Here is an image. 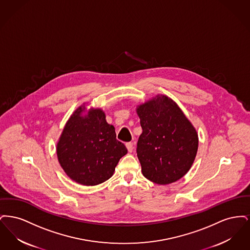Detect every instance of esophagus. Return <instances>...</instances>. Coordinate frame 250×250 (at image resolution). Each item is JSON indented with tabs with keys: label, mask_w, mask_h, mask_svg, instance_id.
<instances>
[{
	"label": "esophagus",
	"mask_w": 250,
	"mask_h": 250,
	"mask_svg": "<svg viewBox=\"0 0 250 250\" xmlns=\"http://www.w3.org/2000/svg\"><path fill=\"white\" fill-rule=\"evenodd\" d=\"M125 146H126V148H127V150H128V152H129V153H132V152H133V149H134V145H133V143H126Z\"/></svg>",
	"instance_id": "1"
}]
</instances>
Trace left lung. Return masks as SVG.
<instances>
[{
    "instance_id": "left-lung-1",
    "label": "left lung",
    "mask_w": 250,
    "mask_h": 250,
    "mask_svg": "<svg viewBox=\"0 0 250 250\" xmlns=\"http://www.w3.org/2000/svg\"><path fill=\"white\" fill-rule=\"evenodd\" d=\"M143 133L137 155L145 178L168 185L184 177L194 163L199 147L196 128L177 103L157 95L137 106Z\"/></svg>"
}]
</instances>
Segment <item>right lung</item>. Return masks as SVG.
<instances>
[{
    "label": "right lung",
    "instance_id": "obj_1",
    "mask_svg": "<svg viewBox=\"0 0 250 250\" xmlns=\"http://www.w3.org/2000/svg\"><path fill=\"white\" fill-rule=\"evenodd\" d=\"M56 152L60 165L72 181L93 187L113 175L127 149L116 140L115 128L107 124L103 109H87L83 103L67 120Z\"/></svg>",
    "mask_w": 250,
    "mask_h": 250
}]
</instances>
